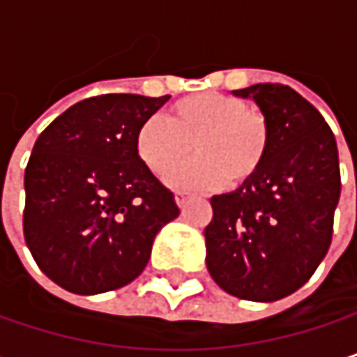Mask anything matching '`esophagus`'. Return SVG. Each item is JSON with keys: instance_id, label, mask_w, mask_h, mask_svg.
<instances>
[{"instance_id": "34e87169", "label": "esophagus", "mask_w": 357, "mask_h": 357, "mask_svg": "<svg viewBox=\"0 0 357 357\" xmlns=\"http://www.w3.org/2000/svg\"><path fill=\"white\" fill-rule=\"evenodd\" d=\"M190 200H192V196H188V194H183V192H178V194H176V202H178L179 208H183Z\"/></svg>"}]
</instances>
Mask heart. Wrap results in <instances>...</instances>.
<instances>
[{
    "label": "heart",
    "mask_w": 357,
    "mask_h": 357,
    "mask_svg": "<svg viewBox=\"0 0 357 357\" xmlns=\"http://www.w3.org/2000/svg\"><path fill=\"white\" fill-rule=\"evenodd\" d=\"M201 155L167 176L176 190L238 188L262 167L271 149L266 117L223 93H198L178 101L169 117H146L136 130V153L157 176H165L189 149Z\"/></svg>",
    "instance_id": "1"
}]
</instances>
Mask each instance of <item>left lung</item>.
I'll return each mask as SVG.
<instances>
[{
	"label": "left lung",
	"instance_id": "obj_1",
	"mask_svg": "<svg viewBox=\"0 0 357 357\" xmlns=\"http://www.w3.org/2000/svg\"><path fill=\"white\" fill-rule=\"evenodd\" d=\"M234 95L266 117L271 149L254 178L211 198L206 268L236 298L275 302L300 289L331 246L339 153L324 117L294 89L266 82Z\"/></svg>",
	"mask_w": 357,
	"mask_h": 357
}]
</instances>
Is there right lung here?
I'll return each mask as SVG.
<instances>
[{"label":"right lung","instance_id":"obj_1","mask_svg":"<svg viewBox=\"0 0 357 357\" xmlns=\"http://www.w3.org/2000/svg\"><path fill=\"white\" fill-rule=\"evenodd\" d=\"M167 101L91 97L36 138L24 172V240L59 287L95 296L132 283L161 227L179 215L174 194L136 153L138 126Z\"/></svg>","mask_w":357,"mask_h":357}]
</instances>
